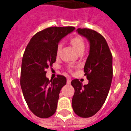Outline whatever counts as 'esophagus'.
Segmentation results:
<instances>
[{
	"instance_id": "esophagus-1",
	"label": "esophagus",
	"mask_w": 131,
	"mask_h": 131,
	"mask_svg": "<svg viewBox=\"0 0 131 131\" xmlns=\"http://www.w3.org/2000/svg\"><path fill=\"white\" fill-rule=\"evenodd\" d=\"M71 79H70V78H68L67 80V84H71Z\"/></svg>"
}]
</instances>
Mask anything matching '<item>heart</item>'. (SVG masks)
<instances>
[{"instance_id": "b5f03b06", "label": "heart", "mask_w": 131, "mask_h": 131, "mask_svg": "<svg viewBox=\"0 0 131 131\" xmlns=\"http://www.w3.org/2000/svg\"><path fill=\"white\" fill-rule=\"evenodd\" d=\"M70 43L73 45L76 51L78 53L83 52L85 49V43L84 39L80 35H75L70 39ZM61 48V45H58L56 50V55L58 56L60 53V50Z\"/></svg>"}]
</instances>
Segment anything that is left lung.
Masks as SVG:
<instances>
[{
	"label": "left lung",
	"mask_w": 131,
	"mask_h": 131,
	"mask_svg": "<svg viewBox=\"0 0 131 131\" xmlns=\"http://www.w3.org/2000/svg\"><path fill=\"white\" fill-rule=\"evenodd\" d=\"M77 31L90 42V53L84 69L88 84L83 86L78 79L72 80L75 89L72 106L78 116L89 118L99 111L110 91L113 77L112 54L100 33L89 28H78Z\"/></svg>",
	"instance_id": "obj_1"
}]
</instances>
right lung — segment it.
<instances>
[{
    "instance_id": "obj_1",
    "label": "right lung",
    "mask_w": 131,
    "mask_h": 131,
    "mask_svg": "<svg viewBox=\"0 0 131 131\" xmlns=\"http://www.w3.org/2000/svg\"><path fill=\"white\" fill-rule=\"evenodd\" d=\"M74 29L73 26L47 28L37 32L26 47L20 85L28 108L39 118H49L56 111L60 91L67 84V79L58 75L49 80L45 69L56 62L58 42Z\"/></svg>"
}]
</instances>
